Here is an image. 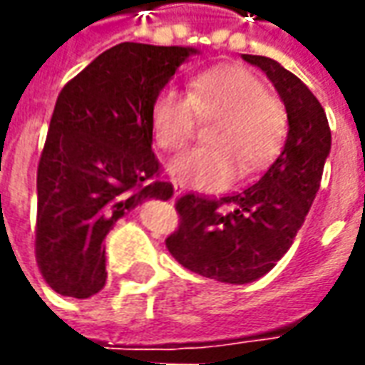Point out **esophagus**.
<instances>
[{
  "label": "esophagus",
  "mask_w": 365,
  "mask_h": 365,
  "mask_svg": "<svg viewBox=\"0 0 365 365\" xmlns=\"http://www.w3.org/2000/svg\"><path fill=\"white\" fill-rule=\"evenodd\" d=\"M180 193H182V185L174 182V195H180Z\"/></svg>",
  "instance_id": "1"
}]
</instances>
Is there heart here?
I'll use <instances>...</instances> for the list:
<instances>
[{"label": "heart", "mask_w": 365, "mask_h": 365, "mask_svg": "<svg viewBox=\"0 0 365 365\" xmlns=\"http://www.w3.org/2000/svg\"><path fill=\"white\" fill-rule=\"evenodd\" d=\"M199 120H215L207 143L178 154L168 170L183 185L217 191L238 175L262 172L279 154L287 135V113L250 68H209L193 76L187 96L164 88L152 103V136L162 150H180Z\"/></svg>", "instance_id": "b5f03b06"}]
</instances>
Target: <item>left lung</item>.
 Instances as JSON below:
<instances>
[{"instance_id": "1", "label": "left lung", "mask_w": 365, "mask_h": 365, "mask_svg": "<svg viewBox=\"0 0 365 365\" xmlns=\"http://www.w3.org/2000/svg\"><path fill=\"white\" fill-rule=\"evenodd\" d=\"M274 83L287 111V140L258 183L240 193L209 199L185 193L175 201L180 227L166 238L170 254L203 277L250 283L266 275L297 237L330 152L327 113L305 83L266 56L242 54ZM233 207L222 214L220 207Z\"/></svg>"}]
</instances>
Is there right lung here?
<instances>
[{
	"instance_id": "1",
	"label": "right lung",
	"mask_w": 365,
	"mask_h": 365,
	"mask_svg": "<svg viewBox=\"0 0 365 365\" xmlns=\"http://www.w3.org/2000/svg\"><path fill=\"white\" fill-rule=\"evenodd\" d=\"M195 48L120 43L62 88L36 170L35 254L64 297L103 289V240L148 199H170L152 152V103Z\"/></svg>"
}]
</instances>
